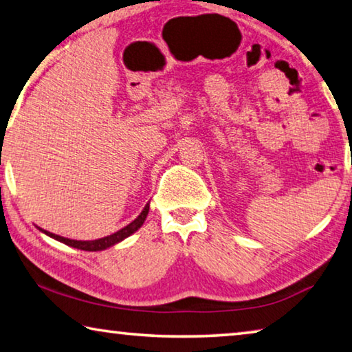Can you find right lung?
<instances>
[{"label": "right lung", "mask_w": 352, "mask_h": 352, "mask_svg": "<svg viewBox=\"0 0 352 352\" xmlns=\"http://www.w3.org/2000/svg\"><path fill=\"white\" fill-rule=\"evenodd\" d=\"M147 212H148V204L146 205L144 210L140 214L138 217H136L132 223H129L127 226H124L116 233H113L107 237H102V239H96V241H74V239H68V237H62V236H57V234H52V233H47V231H43L47 236L54 237V239L60 241L63 243H67L69 247H74V248H79V250H85V252H99V250H105L111 245H115V243L121 242L122 239H126L127 236H130L132 233H135L136 230L140 228V226L144 223V220L147 217Z\"/></svg>", "instance_id": "1"}]
</instances>
